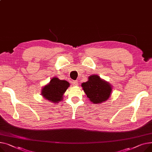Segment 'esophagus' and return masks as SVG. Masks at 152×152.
<instances>
[{"mask_svg":"<svg viewBox=\"0 0 152 152\" xmlns=\"http://www.w3.org/2000/svg\"><path fill=\"white\" fill-rule=\"evenodd\" d=\"M72 85H73V86H78V82H77V80H74V81L72 82Z\"/></svg>","mask_w":152,"mask_h":152,"instance_id":"34e87169","label":"esophagus"}]
</instances>
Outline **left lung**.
Instances as JSON below:
<instances>
[{
	"label": "left lung",
	"instance_id": "obj_1",
	"mask_svg": "<svg viewBox=\"0 0 152 152\" xmlns=\"http://www.w3.org/2000/svg\"><path fill=\"white\" fill-rule=\"evenodd\" d=\"M82 87L90 101L96 104L109 99L112 91V85L97 75L89 77L87 82L82 83Z\"/></svg>",
	"mask_w": 152,
	"mask_h": 152
}]
</instances>
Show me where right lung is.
Instances as JSON below:
<instances>
[{
    "instance_id": "obj_1",
    "label": "right lung",
    "mask_w": 152,
    "mask_h": 152,
    "mask_svg": "<svg viewBox=\"0 0 152 152\" xmlns=\"http://www.w3.org/2000/svg\"><path fill=\"white\" fill-rule=\"evenodd\" d=\"M69 86V83L66 80L53 77L47 85L42 88L41 94L47 101L53 103H58L63 99L64 94Z\"/></svg>"
}]
</instances>
